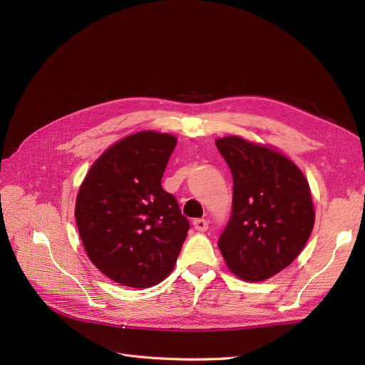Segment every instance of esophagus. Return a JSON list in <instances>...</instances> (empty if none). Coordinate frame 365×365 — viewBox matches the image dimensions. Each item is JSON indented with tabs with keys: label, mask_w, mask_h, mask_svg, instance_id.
<instances>
[{
	"label": "esophagus",
	"mask_w": 365,
	"mask_h": 365,
	"mask_svg": "<svg viewBox=\"0 0 365 365\" xmlns=\"http://www.w3.org/2000/svg\"><path fill=\"white\" fill-rule=\"evenodd\" d=\"M193 226L197 232H205L208 229V222L205 218H196V220H193Z\"/></svg>",
	"instance_id": "esophagus-1"
}]
</instances>
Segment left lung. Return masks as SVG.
<instances>
[{"instance_id":"left-lung-1","label":"left lung","mask_w":365,"mask_h":365,"mask_svg":"<svg viewBox=\"0 0 365 365\" xmlns=\"http://www.w3.org/2000/svg\"><path fill=\"white\" fill-rule=\"evenodd\" d=\"M215 145L233 178L232 212L217 245L233 274L267 280L292 264L310 238L309 182L289 158L262 145L238 136Z\"/></svg>"}]
</instances>
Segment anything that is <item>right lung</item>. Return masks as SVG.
Listing matches in <instances>:
<instances>
[{"label": "right lung", "instance_id": "1", "mask_svg": "<svg viewBox=\"0 0 365 365\" xmlns=\"http://www.w3.org/2000/svg\"><path fill=\"white\" fill-rule=\"evenodd\" d=\"M177 138L140 132L91 166L76 199V223L93 264L113 282L151 287L170 274L190 223L162 187Z\"/></svg>", "mask_w": 365, "mask_h": 365}]
</instances>
